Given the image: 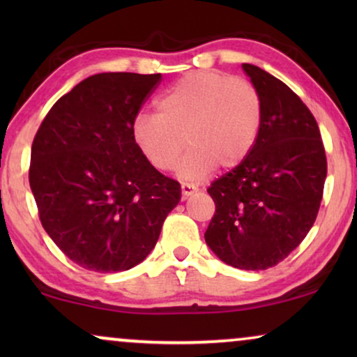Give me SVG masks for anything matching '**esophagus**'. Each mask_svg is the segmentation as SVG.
<instances>
[{"label": "esophagus", "instance_id": "1", "mask_svg": "<svg viewBox=\"0 0 357 357\" xmlns=\"http://www.w3.org/2000/svg\"><path fill=\"white\" fill-rule=\"evenodd\" d=\"M197 187H195V185H192V183H182V197L183 198H188L190 195H193L195 192H197Z\"/></svg>", "mask_w": 357, "mask_h": 357}]
</instances>
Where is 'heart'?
<instances>
[{
    "mask_svg": "<svg viewBox=\"0 0 357 357\" xmlns=\"http://www.w3.org/2000/svg\"><path fill=\"white\" fill-rule=\"evenodd\" d=\"M158 114L141 112L131 136L144 159L158 170L180 160L182 178L199 180L214 169H232L250 154L263 123V102L250 82L221 71H193L169 87Z\"/></svg>",
    "mask_w": 357,
    "mask_h": 357,
    "instance_id": "b5f03b06",
    "label": "heart"
}]
</instances>
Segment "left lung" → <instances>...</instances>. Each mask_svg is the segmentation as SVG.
<instances>
[{
	"instance_id": "1",
	"label": "left lung",
	"mask_w": 357,
	"mask_h": 357,
	"mask_svg": "<svg viewBox=\"0 0 357 357\" xmlns=\"http://www.w3.org/2000/svg\"><path fill=\"white\" fill-rule=\"evenodd\" d=\"M263 102V123L250 154L214 180L216 213L208 247L238 270H268L304 241L319 213L326 155L319 125L284 82L243 63Z\"/></svg>"
}]
</instances>
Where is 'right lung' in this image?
<instances>
[{"instance_id":"1","label":"right lung","mask_w":357,"mask_h":357,"mask_svg":"<svg viewBox=\"0 0 357 357\" xmlns=\"http://www.w3.org/2000/svg\"><path fill=\"white\" fill-rule=\"evenodd\" d=\"M160 75L100 73L52 107L32 143L29 183L56 247L86 270L144 260L182 190L136 148L131 123Z\"/></svg>"}]
</instances>
